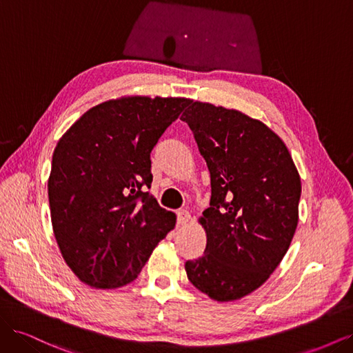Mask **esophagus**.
I'll return each instance as SVG.
<instances>
[{"mask_svg":"<svg viewBox=\"0 0 353 353\" xmlns=\"http://www.w3.org/2000/svg\"><path fill=\"white\" fill-rule=\"evenodd\" d=\"M190 218L191 216H190V212L188 210H184V209L179 210L178 212V219H176L178 221V225H185V223L190 221Z\"/></svg>","mask_w":353,"mask_h":353,"instance_id":"obj_1","label":"esophagus"}]
</instances>
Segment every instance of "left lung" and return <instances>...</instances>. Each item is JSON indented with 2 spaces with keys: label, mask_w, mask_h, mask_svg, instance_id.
Wrapping results in <instances>:
<instances>
[{
  "label": "left lung",
  "mask_w": 353,
  "mask_h": 353,
  "mask_svg": "<svg viewBox=\"0 0 353 353\" xmlns=\"http://www.w3.org/2000/svg\"><path fill=\"white\" fill-rule=\"evenodd\" d=\"M210 172L205 254L190 283L218 302L259 288L283 261L299 221L302 184L281 138L239 110L194 101L181 116Z\"/></svg>",
  "instance_id": "8db88e82"
}]
</instances>
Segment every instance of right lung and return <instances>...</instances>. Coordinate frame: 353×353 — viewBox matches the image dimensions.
<instances>
[{"label":"right lung","instance_id":"1","mask_svg":"<svg viewBox=\"0 0 353 353\" xmlns=\"http://www.w3.org/2000/svg\"><path fill=\"white\" fill-rule=\"evenodd\" d=\"M188 99L125 97L83 113L52 153V231L69 268L95 288L134 281L175 227L150 188V153Z\"/></svg>","mask_w":353,"mask_h":353}]
</instances>
